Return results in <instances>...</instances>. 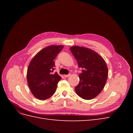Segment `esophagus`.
Returning a JSON list of instances; mask_svg holds the SVG:
<instances>
[{
  "mask_svg": "<svg viewBox=\"0 0 133 133\" xmlns=\"http://www.w3.org/2000/svg\"><path fill=\"white\" fill-rule=\"evenodd\" d=\"M70 74H68V75H64V76H65V78H67V77H69V76H70Z\"/></svg>",
  "mask_w": 133,
  "mask_h": 133,
  "instance_id": "obj_1",
  "label": "esophagus"
}]
</instances>
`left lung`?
I'll return each mask as SVG.
<instances>
[{"instance_id":"1","label":"left lung","mask_w":133,"mask_h":133,"mask_svg":"<svg viewBox=\"0 0 133 133\" xmlns=\"http://www.w3.org/2000/svg\"><path fill=\"white\" fill-rule=\"evenodd\" d=\"M71 52L82 69L79 75L80 82L75 91L85 100L97 96L105 85L108 70L105 60L98 53L89 48L79 46L70 48Z\"/></svg>"}]
</instances>
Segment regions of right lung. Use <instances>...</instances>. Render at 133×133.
Listing matches in <instances>:
<instances>
[{"mask_svg":"<svg viewBox=\"0 0 133 133\" xmlns=\"http://www.w3.org/2000/svg\"><path fill=\"white\" fill-rule=\"evenodd\" d=\"M63 45H50L36 54L28 66L26 78L31 93L36 98L44 100L53 95L57 89L61 76L57 73L52 74L54 60Z\"/></svg>","mask_w":133,"mask_h":133,"instance_id":"1","label":"right lung"}]
</instances>
